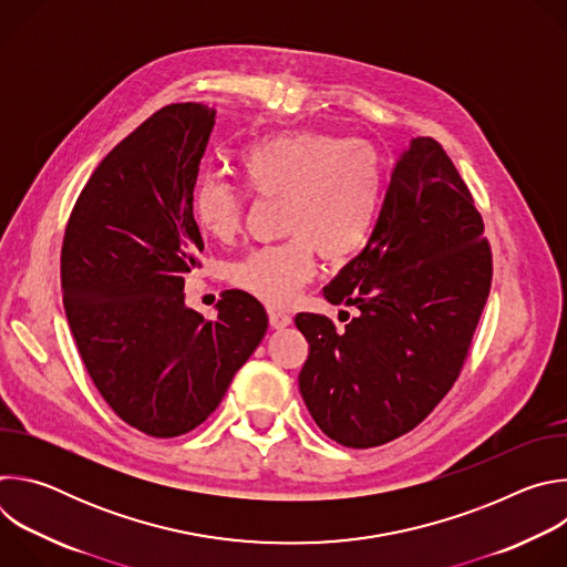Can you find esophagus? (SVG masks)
<instances>
[{"mask_svg": "<svg viewBox=\"0 0 567 567\" xmlns=\"http://www.w3.org/2000/svg\"><path fill=\"white\" fill-rule=\"evenodd\" d=\"M291 316L287 311H280V309H269V326L274 330H282L287 326H291Z\"/></svg>", "mask_w": 567, "mask_h": 567, "instance_id": "1", "label": "esophagus"}]
</instances>
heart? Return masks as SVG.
<instances>
[{
  "mask_svg": "<svg viewBox=\"0 0 567 567\" xmlns=\"http://www.w3.org/2000/svg\"><path fill=\"white\" fill-rule=\"evenodd\" d=\"M241 188L254 199H280L278 245L262 247L230 269V282L267 305H287L313 276V254L352 258L372 233L383 193L381 158L368 143L326 132H278L241 147L235 158ZM197 226L230 239L245 221V197L206 177L190 197Z\"/></svg>",
  "mask_w": 567,
  "mask_h": 567,
  "instance_id": "1",
  "label": "heart"
}]
</instances>
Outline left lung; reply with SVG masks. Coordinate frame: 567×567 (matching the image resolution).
Wrapping results in <instances>:
<instances>
[{"label":"left lung","mask_w":567,"mask_h":567,"mask_svg":"<svg viewBox=\"0 0 567 567\" xmlns=\"http://www.w3.org/2000/svg\"><path fill=\"white\" fill-rule=\"evenodd\" d=\"M484 221L444 147L413 138L365 249L322 289L359 313L339 330L302 311L309 343L298 374L318 429L348 449L388 444L422 424L457 381L494 260Z\"/></svg>","instance_id":"obj_1"}]
</instances>
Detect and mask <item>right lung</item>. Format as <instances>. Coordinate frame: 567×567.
Masks as SVG:
<instances>
[{
  "mask_svg": "<svg viewBox=\"0 0 567 567\" xmlns=\"http://www.w3.org/2000/svg\"><path fill=\"white\" fill-rule=\"evenodd\" d=\"M215 110L154 112L80 190L62 239V302L107 406L150 437L190 433L219 406L267 332L251 293L228 289L217 318L184 305L204 241L190 197Z\"/></svg>",
  "mask_w": 567,
  "mask_h": 567,
  "instance_id": "add662e5",
  "label": "right lung"
}]
</instances>
